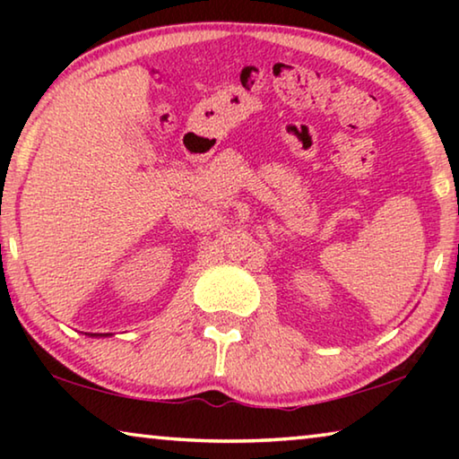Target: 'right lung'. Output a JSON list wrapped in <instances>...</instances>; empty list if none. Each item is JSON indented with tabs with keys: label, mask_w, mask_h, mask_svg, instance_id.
<instances>
[{
	"label": "right lung",
	"mask_w": 459,
	"mask_h": 459,
	"mask_svg": "<svg viewBox=\"0 0 459 459\" xmlns=\"http://www.w3.org/2000/svg\"><path fill=\"white\" fill-rule=\"evenodd\" d=\"M91 338H107V336H113V333H89Z\"/></svg>",
	"instance_id": "right-lung-1"
}]
</instances>
